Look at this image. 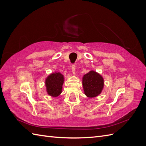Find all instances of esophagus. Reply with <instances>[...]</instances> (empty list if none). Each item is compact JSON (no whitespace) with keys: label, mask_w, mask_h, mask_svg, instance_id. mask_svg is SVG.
I'll use <instances>...</instances> for the list:
<instances>
[{"label":"esophagus","mask_w":146,"mask_h":146,"mask_svg":"<svg viewBox=\"0 0 146 146\" xmlns=\"http://www.w3.org/2000/svg\"><path fill=\"white\" fill-rule=\"evenodd\" d=\"M71 69H72V73H73L74 74H76V65H75V64H72V66H71Z\"/></svg>","instance_id":"1"}]
</instances>
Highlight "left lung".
<instances>
[{
	"instance_id": "1",
	"label": "left lung",
	"mask_w": 146,
	"mask_h": 146,
	"mask_svg": "<svg viewBox=\"0 0 146 146\" xmlns=\"http://www.w3.org/2000/svg\"><path fill=\"white\" fill-rule=\"evenodd\" d=\"M84 94L90 98H93L101 94L104 87V80L101 75L94 70H90L82 78Z\"/></svg>"
}]
</instances>
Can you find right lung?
Masks as SVG:
<instances>
[{
	"mask_svg": "<svg viewBox=\"0 0 146 146\" xmlns=\"http://www.w3.org/2000/svg\"><path fill=\"white\" fill-rule=\"evenodd\" d=\"M64 81V76L59 72H55L48 75L45 80L47 94L53 98L60 96L62 92Z\"/></svg>",
	"mask_w": 146,
	"mask_h": 146,
	"instance_id": "right-lung-1",
	"label": "right lung"
}]
</instances>
